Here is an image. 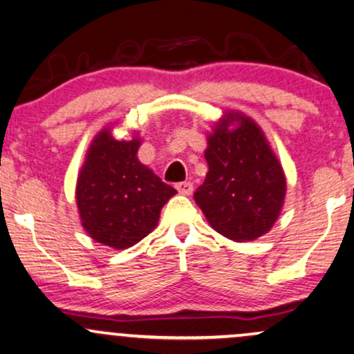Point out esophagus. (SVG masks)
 Here are the masks:
<instances>
[{
	"label": "esophagus",
	"mask_w": 354,
	"mask_h": 354,
	"mask_svg": "<svg viewBox=\"0 0 354 354\" xmlns=\"http://www.w3.org/2000/svg\"><path fill=\"white\" fill-rule=\"evenodd\" d=\"M176 189L178 190V194L182 195H192V192H194V184L192 182H180V184L176 185Z\"/></svg>",
	"instance_id": "1"
}]
</instances>
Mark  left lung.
<instances>
[{
	"label": "left lung",
	"instance_id": "left-lung-1",
	"mask_svg": "<svg viewBox=\"0 0 354 354\" xmlns=\"http://www.w3.org/2000/svg\"><path fill=\"white\" fill-rule=\"evenodd\" d=\"M238 122L230 130L227 123ZM208 174L194 198L215 231L233 241H252L276 223L286 177L263 131L251 118L228 113L208 138Z\"/></svg>",
	"mask_w": 354,
	"mask_h": 354
}]
</instances>
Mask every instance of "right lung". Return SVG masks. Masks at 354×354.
Segmentation results:
<instances>
[{
    "label": "right lung",
    "instance_id": "add662e5",
    "mask_svg": "<svg viewBox=\"0 0 354 354\" xmlns=\"http://www.w3.org/2000/svg\"><path fill=\"white\" fill-rule=\"evenodd\" d=\"M139 142L116 141L103 129L91 142L77 180L82 225L95 241L115 250L147 236L164 205L177 194L139 162Z\"/></svg>",
    "mask_w": 354,
    "mask_h": 354
}]
</instances>
